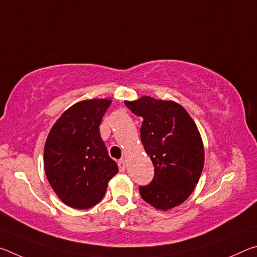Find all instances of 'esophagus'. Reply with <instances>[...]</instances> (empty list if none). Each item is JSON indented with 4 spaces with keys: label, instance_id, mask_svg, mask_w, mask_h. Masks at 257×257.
<instances>
[{
    "label": "esophagus",
    "instance_id": "1",
    "mask_svg": "<svg viewBox=\"0 0 257 257\" xmlns=\"http://www.w3.org/2000/svg\"><path fill=\"white\" fill-rule=\"evenodd\" d=\"M118 167H119L120 172H123L125 170V161L123 159L118 161Z\"/></svg>",
    "mask_w": 257,
    "mask_h": 257
}]
</instances>
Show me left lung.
I'll list each match as a JSON object with an SVG mask.
<instances>
[{
	"mask_svg": "<svg viewBox=\"0 0 257 257\" xmlns=\"http://www.w3.org/2000/svg\"><path fill=\"white\" fill-rule=\"evenodd\" d=\"M143 118L142 143L154 165L149 185L139 186L145 202L159 210L180 205L193 193L204 167V147L196 124L179 104L150 96L125 102Z\"/></svg>",
	"mask_w": 257,
	"mask_h": 257,
	"instance_id": "8db88e82",
	"label": "left lung"
}]
</instances>
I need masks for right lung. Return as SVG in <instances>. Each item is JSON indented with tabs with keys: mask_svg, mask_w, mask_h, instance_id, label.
I'll return each mask as SVG.
<instances>
[{
	"mask_svg": "<svg viewBox=\"0 0 257 257\" xmlns=\"http://www.w3.org/2000/svg\"><path fill=\"white\" fill-rule=\"evenodd\" d=\"M108 99H89L72 105L60 116L47 136L44 168L61 201L86 210L101 201L107 182L118 173L99 135Z\"/></svg>",
	"mask_w": 257,
	"mask_h": 257,
	"instance_id": "obj_1",
	"label": "right lung"
}]
</instances>
